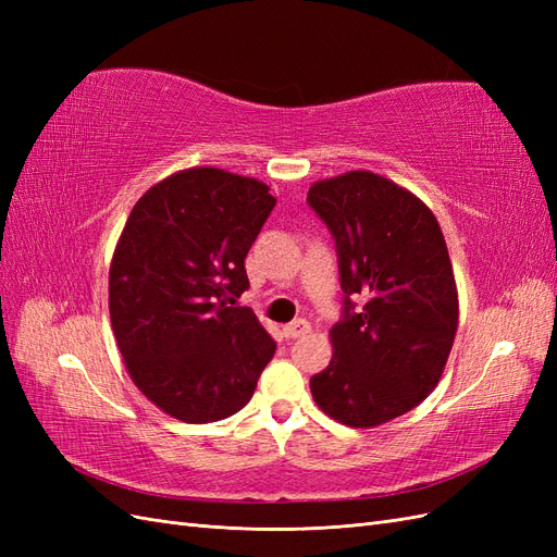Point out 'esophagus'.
<instances>
[{
    "mask_svg": "<svg viewBox=\"0 0 557 557\" xmlns=\"http://www.w3.org/2000/svg\"><path fill=\"white\" fill-rule=\"evenodd\" d=\"M283 332H285V336H290V339H297V336H305L311 332V323L309 320H295V323L285 325Z\"/></svg>",
    "mask_w": 557,
    "mask_h": 557,
    "instance_id": "esophagus-1",
    "label": "esophagus"
}]
</instances>
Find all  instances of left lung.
Returning a JSON list of instances; mask_svg holds the SVG:
<instances>
[{"mask_svg": "<svg viewBox=\"0 0 557 557\" xmlns=\"http://www.w3.org/2000/svg\"><path fill=\"white\" fill-rule=\"evenodd\" d=\"M307 201L332 232L346 293L311 395L336 423L376 428L418 407L444 374L458 330L448 248L425 201L374 172L315 181Z\"/></svg>", "mask_w": 557, "mask_h": 557, "instance_id": "1", "label": "left lung"}]
</instances>
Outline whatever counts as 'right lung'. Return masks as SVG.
Returning a JSON list of instances; mask_svg holds the SVG:
<instances>
[{"instance_id":"obj_1","label":"right lung","mask_w":557,"mask_h":557,"mask_svg":"<svg viewBox=\"0 0 557 557\" xmlns=\"http://www.w3.org/2000/svg\"><path fill=\"white\" fill-rule=\"evenodd\" d=\"M274 205L258 178L193 166L148 188L115 244V344L134 385L183 423L244 409L274 358L258 315L227 307L248 290L244 260Z\"/></svg>"}]
</instances>
